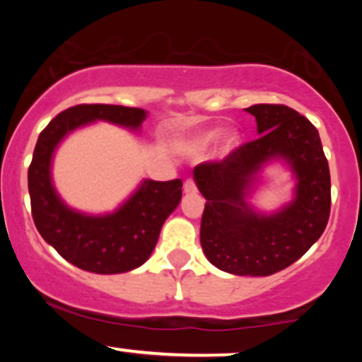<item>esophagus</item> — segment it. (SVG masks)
<instances>
[{"label":"esophagus","instance_id":"34e87169","mask_svg":"<svg viewBox=\"0 0 362 362\" xmlns=\"http://www.w3.org/2000/svg\"><path fill=\"white\" fill-rule=\"evenodd\" d=\"M197 190V185H195V180L194 178H187V180L184 182V192L185 194H192Z\"/></svg>","mask_w":362,"mask_h":362}]
</instances>
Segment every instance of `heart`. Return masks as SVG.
<instances>
[{
    "label": "heart",
    "instance_id": "1",
    "mask_svg": "<svg viewBox=\"0 0 362 362\" xmlns=\"http://www.w3.org/2000/svg\"><path fill=\"white\" fill-rule=\"evenodd\" d=\"M216 136H218V131H216V129H209V131L201 132V134H199L197 138L194 139V148L201 149V148L207 146L211 141H214ZM236 139H238V138H236L235 132H228V134L224 136V139H223V148L226 149V151H228V149H231L236 144Z\"/></svg>",
    "mask_w": 362,
    "mask_h": 362
}]
</instances>
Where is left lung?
Instances as JSON below:
<instances>
[{
  "mask_svg": "<svg viewBox=\"0 0 362 362\" xmlns=\"http://www.w3.org/2000/svg\"><path fill=\"white\" fill-rule=\"evenodd\" d=\"M245 110L255 117L259 138L194 168L206 197L201 245L221 271L271 276L294 264L322 236L330 216V170L317 127L305 115L281 103ZM272 157H284L297 173V197L277 215H255L244 195L252 175Z\"/></svg>",
  "mask_w": 362,
  "mask_h": 362,
  "instance_id": "left-lung-1",
  "label": "left lung"
}]
</instances>
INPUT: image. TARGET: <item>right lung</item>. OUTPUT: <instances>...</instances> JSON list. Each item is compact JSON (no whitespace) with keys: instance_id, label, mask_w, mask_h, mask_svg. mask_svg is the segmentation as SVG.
I'll return each instance as SVG.
<instances>
[{"instance_id":"obj_1","label":"right lung","mask_w":362,"mask_h":362,"mask_svg":"<svg viewBox=\"0 0 362 362\" xmlns=\"http://www.w3.org/2000/svg\"><path fill=\"white\" fill-rule=\"evenodd\" d=\"M146 112L136 107L81 103L57 114L37 139L28 167L32 218L62 259L83 271L119 274L139 267L158 242L165 219L182 199V180H146L117 213L85 216L61 202L51 184V158L57 143L73 129L91 120H109L138 129Z\"/></svg>"}]
</instances>
